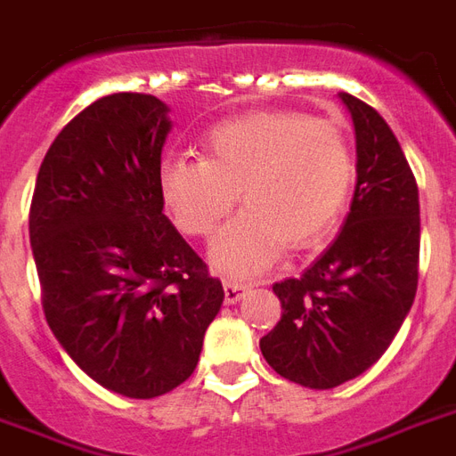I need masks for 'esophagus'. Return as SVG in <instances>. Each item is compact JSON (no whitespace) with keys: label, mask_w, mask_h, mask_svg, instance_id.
<instances>
[{"label":"esophagus","mask_w":456,"mask_h":456,"mask_svg":"<svg viewBox=\"0 0 456 456\" xmlns=\"http://www.w3.org/2000/svg\"><path fill=\"white\" fill-rule=\"evenodd\" d=\"M248 286L245 283H238V281H224V293H225V303L228 305H235L242 296H245Z\"/></svg>","instance_id":"esophagus-1"}]
</instances>
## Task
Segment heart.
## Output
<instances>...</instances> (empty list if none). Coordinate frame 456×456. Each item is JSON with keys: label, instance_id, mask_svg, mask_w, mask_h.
Listing matches in <instances>:
<instances>
[{"label": "heart", "instance_id": "obj_1", "mask_svg": "<svg viewBox=\"0 0 456 456\" xmlns=\"http://www.w3.org/2000/svg\"><path fill=\"white\" fill-rule=\"evenodd\" d=\"M354 156L344 132L300 112H252L204 136V159H166L159 194L170 221L208 238L240 194L245 211L211 245V265L248 276L272 265L283 242H320L344 214Z\"/></svg>", "mask_w": 456, "mask_h": 456}]
</instances>
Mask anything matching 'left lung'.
I'll return each instance as SVG.
<instances>
[{"label": "left lung", "instance_id": "8db88e82", "mask_svg": "<svg viewBox=\"0 0 456 456\" xmlns=\"http://www.w3.org/2000/svg\"><path fill=\"white\" fill-rule=\"evenodd\" d=\"M355 132V191L341 232L300 279L273 283L283 314L259 348L281 378L331 389L385 354L419 289L420 207L395 132L338 94Z\"/></svg>", "mask_w": 456, "mask_h": 456}]
</instances>
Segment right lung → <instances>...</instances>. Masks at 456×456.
I'll use <instances>...</instances> for the list:
<instances>
[{
	"label": "right lung",
	"instance_id": "1",
	"mask_svg": "<svg viewBox=\"0 0 456 456\" xmlns=\"http://www.w3.org/2000/svg\"><path fill=\"white\" fill-rule=\"evenodd\" d=\"M166 102L112 94L53 142L30 204V248L54 338L110 392L153 399L200 362L224 286L163 214Z\"/></svg>",
	"mask_w": 456,
	"mask_h": 456
}]
</instances>
